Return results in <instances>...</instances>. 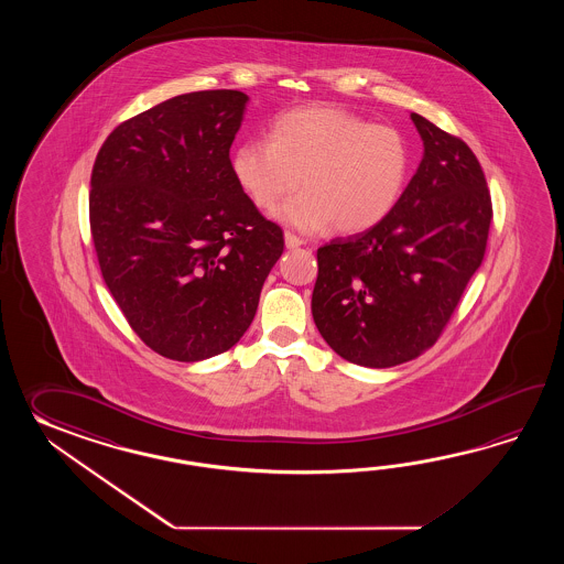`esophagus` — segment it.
<instances>
[{"mask_svg":"<svg viewBox=\"0 0 564 564\" xmlns=\"http://www.w3.org/2000/svg\"><path fill=\"white\" fill-rule=\"evenodd\" d=\"M284 243H286L288 250H294V248H300V246H304L306 241L300 240L299 236H294V234H290V231H286V234H284Z\"/></svg>","mask_w":564,"mask_h":564,"instance_id":"obj_1","label":"esophagus"}]
</instances>
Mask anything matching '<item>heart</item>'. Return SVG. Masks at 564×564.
<instances>
[{
    "instance_id": "heart-1",
    "label": "heart",
    "mask_w": 564,
    "mask_h": 564,
    "mask_svg": "<svg viewBox=\"0 0 564 564\" xmlns=\"http://www.w3.org/2000/svg\"><path fill=\"white\" fill-rule=\"evenodd\" d=\"M231 173L260 209L276 207L302 185L274 212L292 228L360 234L393 212L408 181L409 149L393 127L369 124L345 108H294L272 122L268 141L234 151Z\"/></svg>"
}]
</instances>
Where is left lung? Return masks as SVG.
Returning a JSON list of instances; mask_svg holds the SVG:
<instances>
[{
    "label": "left lung",
    "mask_w": 564,
    "mask_h": 564,
    "mask_svg": "<svg viewBox=\"0 0 564 564\" xmlns=\"http://www.w3.org/2000/svg\"><path fill=\"white\" fill-rule=\"evenodd\" d=\"M411 120L423 159L393 212L316 252V328L336 355L371 369L408 362L435 345L490 231V192L471 149L417 112Z\"/></svg>",
    "instance_id": "1"
}]
</instances>
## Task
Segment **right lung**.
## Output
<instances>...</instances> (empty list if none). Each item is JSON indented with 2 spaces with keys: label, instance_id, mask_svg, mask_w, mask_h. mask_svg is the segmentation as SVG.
<instances>
[{
  "label": "right lung",
  "instance_id": "right-lung-1",
  "mask_svg": "<svg viewBox=\"0 0 564 564\" xmlns=\"http://www.w3.org/2000/svg\"><path fill=\"white\" fill-rule=\"evenodd\" d=\"M248 95L175 96L108 134L90 177L100 272L132 330L161 357L226 352L252 324L284 252L231 173Z\"/></svg>",
  "mask_w": 564,
  "mask_h": 564
}]
</instances>
